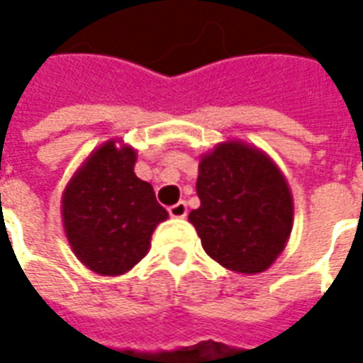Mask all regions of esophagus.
Listing matches in <instances>:
<instances>
[{
    "label": "esophagus",
    "mask_w": 363,
    "mask_h": 363,
    "mask_svg": "<svg viewBox=\"0 0 363 363\" xmlns=\"http://www.w3.org/2000/svg\"><path fill=\"white\" fill-rule=\"evenodd\" d=\"M186 202H177L174 206L169 208V213H171V218H177V220H182V218H186Z\"/></svg>",
    "instance_id": "1"
}]
</instances>
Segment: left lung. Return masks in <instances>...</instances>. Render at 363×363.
<instances>
[{
    "instance_id": "8db88e82",
    "label": "left lung",
    "mask_w": 363,
    "mask_h": 363,
    "mask_svg": "<svg viewBox=\"0 0 363 363\" xmlns=\"http://www.w3.org/2000/svg\"><path fill=\"white\" fill-rule=\"evenodd\" d=\"M200 208L189 213L204 251L239 274L264 272L286 249L294 198L286 177L264 151L239 140L200 157Z\"/></svg>"
}]
</instances>
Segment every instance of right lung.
Returning <instances> with one entry per match:
<instances>
[{
	"label": "right lung",
	"mask_w": 363,
	"mask_h": 363,
	"mask_svg": "<svg viewBox=\"0 0 363 363\" xmlns=\"http://www.w3.org/2000/svg\"><path fill=\"white\" fill-rule=\"evenodd\" d=\"M135 150L120 140L101 143L62 194L69 247L101 276L128 272L147 255L151 235L169 218L150 182L134 173Z\"/></svg>",
	"instance_id": "add662e5"
}]
</instances>
